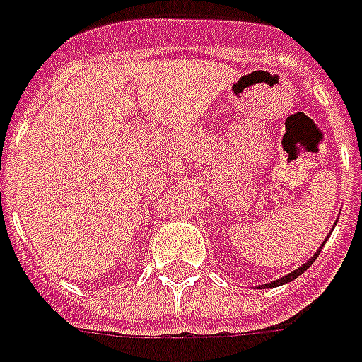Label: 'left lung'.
<instances>
[{
    "label": "left lung",
    "mask_w": 362,
    "mask_h": 362,
    "mask_svg": "<svg viewBox=\"0 0 362 362\" xmlns=\"http://www.w3.org/2000/svg\"><path fill=\"white\" fill-rule=\"evenodd\" d=\"M327 238H329V235H327ZM327 238H326V240H327ZM326 240H324V244H326ZM324 244H322V246H320L318 250L314 252V256H312L310 259H306V262H304L303 266H300V267H296L295 272L287 273V275H285V277H279V279L272 281V283H266V285H258V287H259V288L281 287V285H285V283H291V281H293V279H296V277H298V275H303V273L306 272V269H308V267L312 266V262H314V259L318 258V254H320V250H322V248H324Z\"/></svg>",
    "instance_id": "left-lung-1"
}]
</instances>
